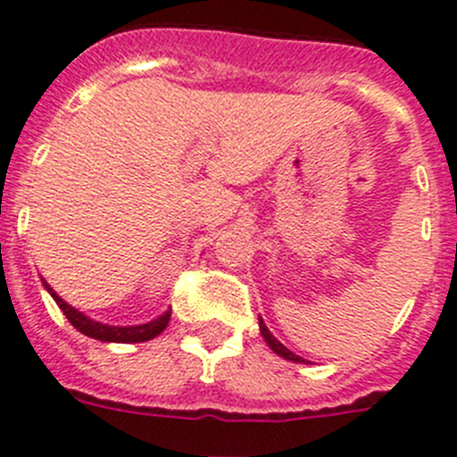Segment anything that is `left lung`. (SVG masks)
Returning <instances> with one entry per match:
<instances>
[{"instance_id":"1","label":"left lung","mask_w":457,"mask_h":457,"mask_svg":"<svg viewBox=\"0 0 457 457\" xmlns=\"http://www.w3.org/2000/svg\"><path fill=\"white\" fill-rule=\"evenodd\" d=\"M259 332H262V337H264V341L269 344V348L275 353V355L285 357V360H289V361H298V364H305V360H303V357H298L295 353H291L285 344H279V341L270 335V330L266 328V323L262 319H259Z\"/></svg>"}]
</instances>
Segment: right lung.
<instances>
[{"label": "right lung", "instance_id": "right-lung-1", "mask_svg": "<svg viewBox=\"0 0 457 457\" xmlns=\"http://www.w3.org/2000/svg\"><path fill=\"white\" fill-rule=\"evenodd\" d=\"M43 287L49 291V295L56 300V305L63 310L65 319L81 332V335L90 337V339L97 341H109V344H138V341H150L157 335H162L166 330L168 320H170V310L163 312L157 319L147 320V323H141V326H106V323H100V320L90 319L84 312L75 310L72 305H68L59 294H56L52 287L43 279Z\"/></svg>", "mask_w": 457, "mask_h": 457}]
</instances>
